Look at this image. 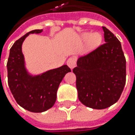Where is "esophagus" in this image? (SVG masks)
<instances>
[{"label":"esophagus","instance_id":"1","mask_svg":"<svg viewBox=\"0 0 135 135\" xmlns=\"http://www.w3.org/2000/svg\"><path fill=\"white\" fill-rule=\"evenodd\" d=\"M67 64H68V67L70 68V69H73L76 66V59L75 57H70V59L68 60Z\"/></svg>","mask_w":135,"mask_h":135}]
</instances>
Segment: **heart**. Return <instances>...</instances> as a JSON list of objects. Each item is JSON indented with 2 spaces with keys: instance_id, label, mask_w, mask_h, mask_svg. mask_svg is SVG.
Wrapping results in <instances>:
<instances>
[{
  "instance_id": "obj_1",
  "label": "heart",
  "mask_w": 135,
  "mask_h": 135,
  "mask_svg": "<svg viewBox=\"0 0 135 135\" xmlns=\"http://www.w3.org/2000/svg\"><path fill=\"white\" fill-rule=\"evenodd\" d=\"M83 37L85 40H89V44L91 48H95L101 42V35L98 33L90 34L87 33L83 35Z\"/></svg>"
}]
</instances>
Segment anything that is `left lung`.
<instances>
[{
    "mask_svg": "<svg viewBox=\"0 0 135 135\" xmlns=\"http://www.w3.org/2000/svg\"><path fill=\"white\" fill-rule=\"evenodd\" d=\"M102 28L106 43L80 57L73 69L79 100L98 110L115 104L126 81V61L120 41L107 28Z\"/></svg>",
    "mask_w": 135,
    "mask_h": 135,
    "instance_id": "obj_1",
    "label": "left lung"
}]
</instances>
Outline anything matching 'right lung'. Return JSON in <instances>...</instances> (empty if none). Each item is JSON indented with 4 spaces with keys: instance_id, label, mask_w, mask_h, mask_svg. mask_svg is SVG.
<instances>
[{
    "instance_id": "1",
    "label": "right lung",
    "mask_w": 135,
    "mask_h": 135,
    "mask_svg": "<svg viewBox=\"0 0 135 135\" xmlns=\"http://www.w3.org/2000/svg\"><path fill=\"white\" fill-rule=\"evenodd\" d=\"M43 30H34L17 40L9 50L8 58V85L15 100L24 109L41 113L54 105L57 90L65 74L70 72L68 65L50 70L36 76L28 74L25 68L22 44L29 34H39Z\"/></svg>"
}]
</instances>
